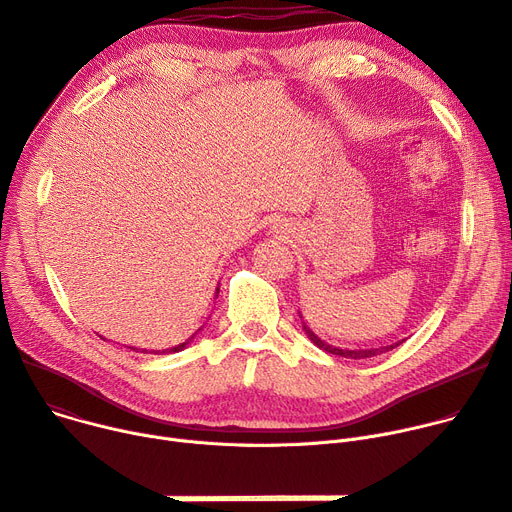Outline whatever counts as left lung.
Listing matches in <instances>:
<instances>
[{
    "mask_svg": "<svg viewBox=\"0 0 512 512\" xmlns=\"http://www.w3.org/2000/svg\"><path fill=\"white\" fill-rule=\"evenodd\" d=\"M299 318L303 320L301 313H299ZM303 330H305V334L309 336V340H311L313 344H316L318 348L330 352V355L344 357V359H369V357H377V355H381V352H387V350L396 348V346H400V344L404 342V340H400V342H396V344H387V346H379V348H355V350H350V348H338V346H332V344L324 342L320 336H316V334H313V332L305 326V322H303Z\"/></svg>",
    "mask_w": 512,
    "mask_h": 512,
    "instance_id": "obj_1",
    "label": "left lung"
}]
</instances>
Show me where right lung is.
Returning a JSON list of instances; mask_svg holds the SVG:
<instances>
[{"instance_id":"right-lung-1","label":"right lung","mask_w":512,"mask_h":512,"mask_svg":"<svg viewBox=\"0 0 512 512\" xmlns=\"http://www.w3.org/2000/svg\"><path fill=\"white\" fill-rule=\"evenodd\" d=\"M217 295H219V287H217ZM201 330H203V328H199V330H196V332H194V334H192V336H190V338H188L186 342H182V344H178V346H172V348H166V350H162V352H180V350H182V348H184L186 344H190V342L194 340V336H196V334H199ZM143 352H145V350H143ZM155 355H160V352H155Z\"/></svg>"}]
</instances>
